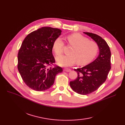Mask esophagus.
Masks as SVG:
<instances>
[{
  "label": "esophagus",
  "mask_w": 125,
  "mask_h": 125,
  "mask_svg": "<svg viewBox=\"0 0 125 125\" xmlns=\"http://www.w3.org/2000/svg\"><path fill=\"white\" fill-rule=\"evenodd\" d=\"M71 71V69H70L66 68V69H63V71H64V72H70Z\"/></svg>",
  "instance_id": "1"
}]
</instances>
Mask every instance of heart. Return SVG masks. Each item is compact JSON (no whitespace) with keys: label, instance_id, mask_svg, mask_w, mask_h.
I'll return each mask as SVG.
<instances>
[{"label":"heart","instance_id":"b5f03b06","mask_svg":"<svg viewBox=\"0 0 125 125\" xmlns=\"http://www.w3.org/2000/svg\"><path fill=\"white\" fill-rule=\"evenodd\" d=\"M67 43L73 46L70 55H62L56 58L57 63L62 67H70L77 62L79 65H84L96 56L98 46L94 42L79 33H73L66 37ZM64 43L62 38H57L53 42L52 48L56 56H60L63 52Z\"/></svg>","mask_w":125,"mask_h":125}]
</instances>
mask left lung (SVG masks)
<instances>
[{"label": "left lung", "instance_id": "8db88e82", "mask_svg": "<svg viewBox=\"0 0 125 125\" xmlns=\"http://www.w3.org/2000/svg\"><path fill=\"white\" fill-rule=\"evenodd\" d=\"M84 33L97 43L99 54L92 62L74 70L78 76L75 80L70 81V85L75 92L86 95L96 91L106 81L111 69V52L107 43L102 38L93 33Z\"/></svg>", "mask_w": 125, "mask_h": 125}]
</instances>
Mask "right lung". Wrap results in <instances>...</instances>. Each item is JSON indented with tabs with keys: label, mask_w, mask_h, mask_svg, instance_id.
<instances>
[{
	"label": "right lung",
	"mask_w": 125,
	"mask_h": 125,
	"mask_svg": "<svg viewBox=\"0 0 125 125\" xmlns=\"http://www.w3.org/2000/svg\"><path fill=\"white\" fill-rule=\"evenodd\" d=\"M61 29L43 27L28 34L18 54V69L25 83L36 91H43L54 83L56 75L62 72L55 63L53 42L61 34Z\"/></svg>",
	"instance_id": "add662e5"
}]
</instances>
